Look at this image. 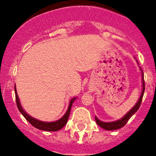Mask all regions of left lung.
Returning <instances> with one entry per match:
<instances>
[{"label": "left lung", "instance_id": "1", "mask_svg": "<svg viewBox=\"0 0 156 156\" xmlns=\"http://www.w3.org/2000/svg\"><path fill=\"white\" fill-rule=\"evenodd\" d=\"M142 81H143V89H142V92H141V94H140V97L139 98L138 101L137 102V104L135 105V106L132 108L131 110L129 112H128L127 114H126L123 118H122L119 120L115 121V122H101V121L99 120L98 119L97 117H95V121L97 122V124L99 126H101V128L105 129H107V130H114V129H119V128L122 127V126H124L126 124V122H128L129 119H130V117L133 115V114L136 112L138 110V108H140V105L141 104V101H142V98H143V95H144V73H142Z\"/></svg>", "mask_w": 156, "mask_h": 156}]
</instances>
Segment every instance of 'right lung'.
I'll list each match as a JSON object with an SVG mask.
<instances>
[{"label": "right lung", "mask_w": 156, "mask_h": 156, "mask_svg": "<svg viewBox=\"0 0 156 156\" xmlns=\"http://www.w3.org/2000/svg\"><path fill=\"white\" fill-rule=\"evenodd\" d=\"M15 92H16V105H17V107L19 108V112L23 114V116L26 118L27 121L30 122L32 126H34V127L37 128L39 129H42V130H45V131H57L58 129H61L66 124V122L68 121L70 111H71L72 108V105L74 102V100H75L76 98H75L72 99L70 101L69 105V108L67 109V112L66 113L63 115L62 118H61L60 119H58V121H55V122H42V121H40L38 119H36L33 117L30 116L22 108L21 105H20V102H19V97L17 95V92H16V87H15Z\"/></svg>", "instance_id": "right-lung-1"}]
</instances>
